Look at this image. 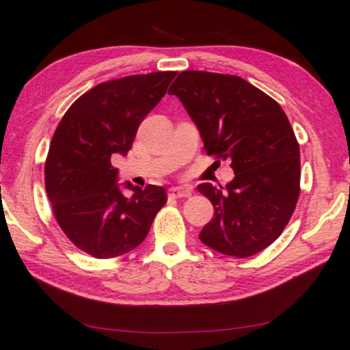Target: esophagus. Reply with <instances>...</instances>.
<instances>
[{"instance_id":"1","label":"esophagus","mask_w":350,"mask_h":350,"mask_svg":"<svg viewBox=\"0 0 350 350\" xmlns=\"http://www.w3.org/2000/svg\"><path fill=\"white\" fill-rule=\"evenodd\" d=\"M168 194H170L171 197H174V198L189 197L191 194H193V189H191L189 187H173V188H170Z\"/></svg>"}]
</instances>
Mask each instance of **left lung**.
Listing matches in <instances>:
<instances>
[{
    "label": "left lung",
    "instance_id": "obj_1",
    "mask_svg": "<svg viewBox=\"0 0 350 350\" xmlns=\"http://www.w3.org/2000/svg\"><path fill=\"white\" fill-rule=\"evenodd\" d=\"M198 129L208 154L229 161L226 188L200 183L214 206L200 241L247 258L282 234L300 193V152L288 118L269 95L237 75L183 71L168 89Z\"/></svg>",
    "mask_w": 350,
    "mask_h": 350
}]
</instances>
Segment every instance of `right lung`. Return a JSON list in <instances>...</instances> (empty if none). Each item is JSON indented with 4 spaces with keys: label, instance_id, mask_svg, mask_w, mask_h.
<instances>
[{
    "label": "right lung",
    "instance_id": "1",
    "mask_svg": "<svg viewBox=\"0 0 350 350\" xmlns=\"http://www.w3.org/2000/svg\"><path fill=\"white\" fill-rule=\"evenodd\" d=\"M174 71L129 75L81 95L60 120L45 162V189L62 230L98 259L121 256L146 239L167 191L118 183L115 154L126 156L146 115ZM126 189L133 191L126 196Z\"/></svg>",
    "mask_w": 350,
    "mask_h": 350
}]
</instances>
